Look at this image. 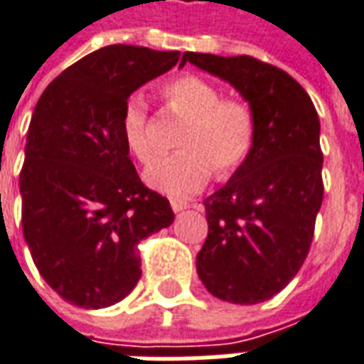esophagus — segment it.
<instances>
[{
  "mask_svg": "<svg viewBox=\"0 0 364 364\" xmlns=\"http://www.w3.org/2000/svg\"><path fill=\"white\" fill-rule=\"evenodd\" d=\"M187 207H189V203H187V200L171 199V208H173V213H181V210H185Z\"/></svg>",
  "mask_w": 364,
  "mask_h": 364,
  "instance_id": "34e87169",
  "label": "esophagus"
}]
</instances>
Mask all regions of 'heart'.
Here are the masks:
<instances>
[{"instance_id": "heart-1", "label": "heart", "mask_w": 364, "mask_h": 364, "mask_svg": "<svg viewBox=\"0 0 364 364\" xmlns=\"http://www.w3.org/2000/svg\"><path fill=\"white\" fill-rule=\"evenodd\" d=\"M164 98L187 120L173 156L159 157L147 167L146 183L171 197H189L213 177L230 175L248 159L256 139V120L242 100L223 98L217 86L199 76H179L164 86ZM122 138L141 164L156 154L146 100L132 96L122 112Z\"/></svg>"}]
</instances>
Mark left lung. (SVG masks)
<instances>
[{"mask_svg":"<svg viewBox=\"0 0 364 364\" xmlns=\"http://www.w3.org/2000/svg\"><path fill=\"white\" fill-rule=\"evenodd\" d=\"M185 63L228 82L256 120L248 159L203 203L197 274L218 299L260 304L288 286L311 246L323 200L319 118L297 80L258 58L183 53Z\"/></svg>","mask_w":364,"mask_h":364,"instance_id":"8db88e82","label":"left lung"}]
</instances>
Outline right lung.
<instances>
[{
	"label": "right lung",
	"instance_id": "right-lung-1",
	"mask_svg": "<svg viewBox=\"0 0 364 364\" xmlns=\"http://www.w3.org/2000/svg\"><path fill=\"white\" fill-rule=\"evenodd\" d=\"M179 50L110 45L41 94L19 175L25 242L43 279L73 306L110 307L136 288V246L173 223L122 138L132 92L179 63Z\"/></svg>",
	"mask_w": 364,
	"mask_h": 364
}]
</instances>
